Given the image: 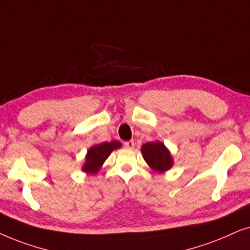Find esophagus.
Returning <instances> with one entry per match:
<instances>
[{"instance_id":"34e87169","label":"esophagus","mask_w":250,"mask_h":250,"mask_svg":"<svg viewBox=\"0 0 250 250\" xmlns=\"http://www.w3.org/2000/svg\"><path fill=\"white\" fill-rule=\"evenodd\" d=\"M125 146L127 148H132L135 146V143L134 141H128V142H125Z\"/></svg>"}]
</instances>
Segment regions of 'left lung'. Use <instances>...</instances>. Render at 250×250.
<instances>
[{
  "instance_id": "obj_1",
  "label": "left lung",
  "mask_w": 250,
  "mask_h": 250,
  "mask_svg": "<svg viewBox=\"0 0 250 250\" xmlns=\"http://www.w3.org/2000/svg\"><path fill=\"white\" fill-rule=\"evenodd\" d=\"M143 158L156 172H165L172 167V158L169 149L161 142H149L142 146Z\"/></svg>"
}]
</instances>
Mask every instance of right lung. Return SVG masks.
Listing matches in <instances>:
<instances>
[{
	"instance_id": "add662e5",
	"label": "right lung",
	"mask_w": 250,
	"mask_h": 250,
	"mask_svg": "<svg viewBox=\"0 0 250 250\" xmlns=\"http://www.w3.org/2000/svg\"><path fill=\"white\" fill-rule=\"evenodd\" d=\"M121 145V143L118 141H112L91 146L85 155V162L83 165L82 170L86 174H97L112 151L120 148Z\"/></svg>"
}]
</instances>
